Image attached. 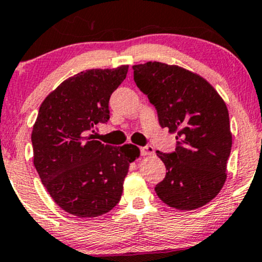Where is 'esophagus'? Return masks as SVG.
Returning <instances> with one entry per match:
<instances>
[{
  "mask_svg": "<svg viewBox=\"0 0 262 262\" xmlns=\"http://www.w3.org/2000/svg\"><path fill=\"white\" fill-rule=\"evenodd\" d=\"M140 154L143 156H148L154 154V148L151 145H145L143 148H140Z\"/></svg>",
  "mask_w": 262,
  "mask_h": 262,
  "instance_id": "esophagus-1",
  "label": "esophagus"
}]
</instances>
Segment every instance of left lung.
I'll return each instance as SVG.
<instances>
[{
    "label": "left lung",
    "instance_id": "8db88e82",
    "mask_svg": "<svg viewBox=\"0 0 262 262\" xmlns=\"http://www.w3.org/2000/svg\"><path fill=\"white\" fill-rule=\"evenodd\" d=\"M134 81L158 112L159 124L176 132L175 151H156L165 179L155 186L159 198L180 210L202 207L227 180L231 150L229 113L203 77L164 62L134 65Z\"/></svg>",
    "mask_w": 262,
    "mask_h": 262
}]
</instances>
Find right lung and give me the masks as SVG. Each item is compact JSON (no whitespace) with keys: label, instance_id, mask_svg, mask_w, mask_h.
<instances>
[{"label":"right lung","instance_id":"1","mask_svg":"<svg viewBox=\"0 0 262 262\" xmlns=\"http://www.w3.org/2000/svg\"><path fill=\"white\" fill-rule=\"evenodd\" d=\"M127 73V65L82 71L39 108L32 132L34 166L55 203L76 217H97L117 206L129 164L139 156L132 144L104 145L89 135L110 121L111 95Z\"/></svg>","mask_w":262,"mask_h":262}]
</instances>
